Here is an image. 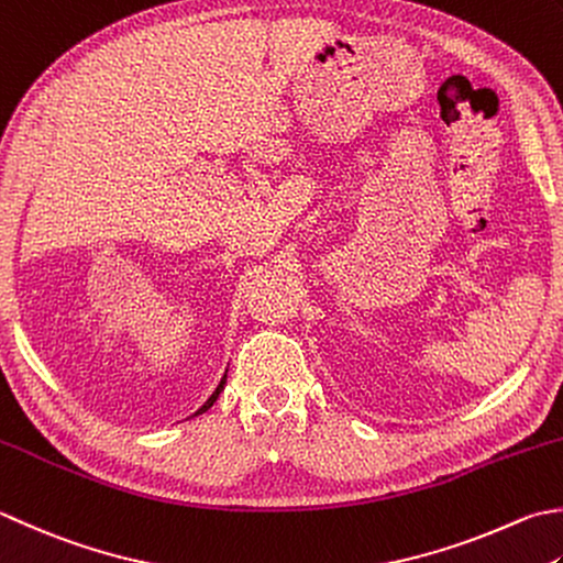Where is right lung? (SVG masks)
Listing matches in <instances>:
<instances>
[{"label":"right lung","mask_w":563,"mask_h":563,"mask_svg":"<svg viewBox=\"0 0 563 563\" xmlns=\"http://www.w3.org/2000/svg\"><path fill=\"white\" fill-rule=\"evenodd\" d=\"M224 383H227V373H224V378H222V380H219V385H217V388H214V393H212V395H209V400H207V402H205V405L200 407V410H197L195 415H202V412H207V410H209V407H212V405L217 402V398H219V393H222V390H224ZM195 415H192V417H195Z\"/></svg>","instance_id":"obj_1"}]
</instances>
